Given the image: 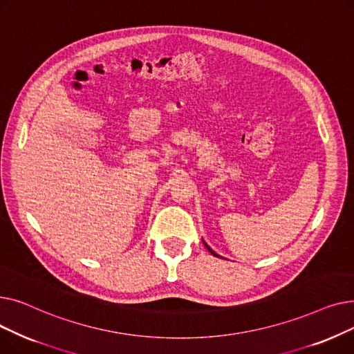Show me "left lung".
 <instances>
[{
    "mask_svg": "<svg viewBox=\"0 0 354 354\" xmlns=\"http://www.w3.org/2000/svg\"><path fill=\"white\" fill-rule=\"evenodd\" d=\"M205 247H207V248H208V251H209V252H211V254H212V255H215V257H219V255H218V254H215V252H214V251H212V250H211V248H209V247H208V245H207V244H205Z\"/></svg>",
    "mask_w": 354,
    "mask_h": 354,
    "instance_id": "left-lung-1",
    "label": "left lung"
}]
</instances>
